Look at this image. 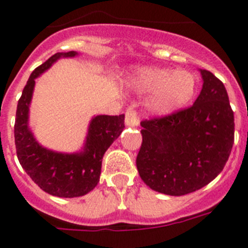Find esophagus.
I'll return each mask as SVG.
<instances>
[{
    "label": "esophagus",
    "mask_w": 248,
    "mask_h": 248,
    "mask_svg": "<svg viewBox=\"0 0 248 248\" xmlns=\"http://www.w3.org/2000/svg\"><path fill=\"white\" fill-rule=\"evenodd\" d=\"M125 125L126 126H138L139 125V119L136 115L135 110L128 109L125 113Z\"/></svg>",
    "instance_id": "1"
}]
</instances>
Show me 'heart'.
<instances>
[{
    "label": "heart",
    "mask_w": 248,
    "mask_h": 248,
    "mask_svg": "<svg viewBox=\"0 0 248 248\" xmlns=\"http://www.w3.org/2000/svg\"><path fill=\"white\" fill-rule=\"evenodd\" d=\"M124 86L134 93H149L145 109L154 117H166L187 106L194 97L197 79L189 71L158 66L131 70Z\"/></svg>",
    "instance_id": "obj_1"
}]
</instances>
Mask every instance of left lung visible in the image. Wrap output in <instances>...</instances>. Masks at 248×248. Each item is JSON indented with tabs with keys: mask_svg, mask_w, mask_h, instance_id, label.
<instances>
[{
	"mask_svg": "<svg viewBox=\"0 0 248 248\" xmlns=\"http://www.w3.org/2000/svg\"><path fill=\"white\" fill-rule=\"evenodd\" d=\"M203 87L190 108L141 122L136 157L140 177L152 190L185 195L201 189L224 169L233 145V112L224 83L199 70Z\"/></svg>",
	"mask_w": 248,
	"mask_h": 248,
	"instance_id": "obj_1",
	"label": "left lung"
}]
</instances>
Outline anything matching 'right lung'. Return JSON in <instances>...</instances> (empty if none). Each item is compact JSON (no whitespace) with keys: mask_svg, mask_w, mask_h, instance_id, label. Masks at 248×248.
<instances>
[{"mask_svg":"<svg viewBox=\"0 0 248 248\" xmlns=\"http://www.w3.org/2000/svg\"><path fill=\"white\" fill-rule=\"evenodd\" d=\"M78 55L77 51L56 53L36 67L27 81L16 113L15 141L19 163L34 183L59 198L82 197L98 185L104 154L125 128L124 114L94 115L88 124L83 146L75 152L47 149L36 140L29 125L35 79L60 59Z\"/></svg>","mask_w":248,"mask_h":248,"instance_id":"obj_1","label":"right lung"}]
</instances>
